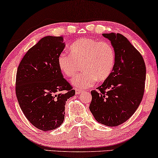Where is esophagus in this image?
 I'll list each match as a JSON object with an SVG mask.
<instances>
[{"instance_id":"1","label":"esophagus","mask_w":158,"mask_h":158,"mask_svg":"<svg viewBox=\"0 0 158 158\" xmlns=\"http://www.w3.org/2000/svg\"><path fill=\"white\" fill-rule=\"evenodd\" d=\"M81 93H83V91H82L81 90L78 89V88H75V94H81Z\"/></svg>"}]
</instances>
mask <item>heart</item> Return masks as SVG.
I'll use <instances>...</instances> for the list:
<instances>
[{
  "mask_svg": "<svg viewBox=\"0 0 158 158\" xmlns=\"http://www.w3.org/2000/svg\"><path fill=\"white\" fill-rule=\"evenodd\" d=\"M69 49L70 54L62 52L58 55V66L67 77H73L83 64L84 72L72 80V83L77 88H88L94 85L96 81H104L113 71L116 53L109 42L83 38L73 42Z\"/></svg>",
  "mask_w": 158,
  "mask_h": 158,
  "instance_id": "1",
  "label": "heart"
}]
</instances>
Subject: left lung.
Wrapping results in <instances>:
<instances>
[{"instance_id": "obj_1", "label": "left lung", "mask_w": 158, "mask_h": 158, "mask_svg": "<svg viewBox=\"0 0 158 158\" xmlns=\"http://www.w3.org/2000/svg\"><path fill=\"white\" fill-rule=\"evenodd\" d=\"M116 53L109 77L97 90H92L89 109L97 122L117 127L133 115L143 98L146 67L139 52L121 34H103Z\"/></svg>"}]
</instances>
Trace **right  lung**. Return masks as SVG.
Listing matches in <instances>:
<instances>
[{"mask_svg": "<svg viewBox=\"0 0 158 158\" xmlns=\"http://www.w3.org/2000/svg\"><path fill=\"white\" fill-rule=\"evenodd\" d=\"M64 46L62 36H45L28 50L17 69L19 106L29 122L42 131L62 124L66 101L75 94L58 66Z\"/></svg>", "mask_w": 158, "mask_h": 158, "instance_id": "right-lung-1", "label": "right lung"}]
</instances>
